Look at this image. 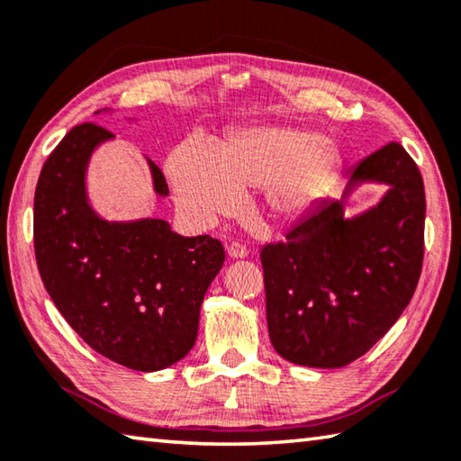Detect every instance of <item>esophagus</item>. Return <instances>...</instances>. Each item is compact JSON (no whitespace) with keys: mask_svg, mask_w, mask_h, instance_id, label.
<instances>
[{"mask_svg":"<svg viewBox=\"0 0 461 461\" xmlns=\"http://www.w3.org/2000/svg\"><path fill=\"white\" fill-rule=\"evenodd\" d=\"M228 256L231 259H243V258H248V249H246V246H241V243L233 241L228 246Z\"/></svg>","mask_w":461,"mask_h":461,"instance_id":"obj_1","label":"esophagus"}]
</instances>
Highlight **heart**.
Segmentation results:
<instances>
[{
    "label": "heart",
    "instance_id": "b5f03b06",
    "mask_svg": "<svg viewBox=\"0 0 461 461\" xmlns=\"http://www.w3.org/2000/svg\"><path fill=\"white\" fill-rule=\"evenodd\" d=\"M338 166L331 140L264 125L233 133L220 149L202 140L179 143L167 158V176L177 203L197 225L236 213L243 192L259 187L267 218L294 223L321 200Z\"/></svg>",
    "mask_w": 461,
    "mask_h": 461
}]
</instances>
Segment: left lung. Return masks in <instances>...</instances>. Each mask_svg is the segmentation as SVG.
<instances>
[{"mask_svg":"<svg viewBox=\"0 0 461 461\" xmlns=\"http://www.w3.org/2000/svg\"><path fill=\"white\" fill-rule=\"evenodd\" d=\"M364 183L388 189L349 219L345 197ZM423 179L400 143L349 169L339 200H321L282 243L261 248L267 330L284 359L344 367L380 341L408 308L423 261Z\"/></svg>","mask_w":461,"mask_h":461,"instance_id":"left-lung-1","label":"left lung"}]
</instances>
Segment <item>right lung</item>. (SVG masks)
Segmentation results:
<instances>
[{
  "instance_id": "1",
  "label": "right lung",
  "mask_w": 461,
  "mask_h": 461,
  "mask_svg": "<svg viewBox=\"0 0 461 461\" xmlns=\"http://www.w3.org/2000/svg\"><path fill=\"white\" fill-rule=\"evenodd\" d=\"M110 140L107 130L81 123L50 153L33 200L35 259L51 302L89 348L130 369L158 372L194 348L203 295L225 251L210 236H179L166 220L102 218L89 203L86 174ZM148 166L153 192L166 197L164 174L151 159Z\"/></svg>"
}]
</instances>
